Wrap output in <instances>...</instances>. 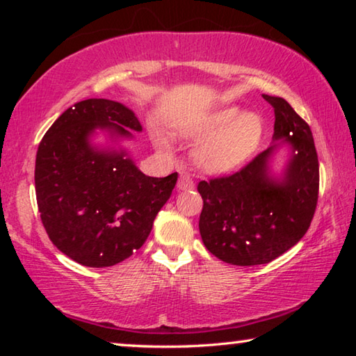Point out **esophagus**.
Returning <instances> with one entry per match:
<instances>
[{"label":"esophagus","instance_id":"esophagus-1","mask_svg":"<svg viewBox=\"0 0 356 356\" xmlns=\"http://www.w3.org/2000/svg\"><path fill=\"white\" fill-rule=\"evenodd\" d=\"M177 188L179 190H193L195 188V182H193V179L188 176V174L184 172L182 176L179 177V182H177Z\"/></svg>","mask_w":356,"mask_h":356}]
</instances>
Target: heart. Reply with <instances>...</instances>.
<instances>
[{"label":"heart","mask_w":356,"mask_h":356,"mask_svg":"<svg viewBox=\"0 0 356 356\" xmlns=\"http://www.w3.org/2000/svg\"><path fill=\"white\" fill-rule=\"evenodd\" d=\"M261 135V118L242 114L237 106L222 108L186 130L193 140L209 138L195 152V163L207 172H225L243 163L254 152Z\"/></svg>","instance_id":"heart-1"}]
</instances>
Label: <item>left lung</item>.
I'll list each match as a JSON object with an SVG mask.
<instances>
[{
  "instance_id": "8db88e82",
  "label": "left lung",
  "mask_w": 356,
  "mask_h": 356,
  "mask_svg": "<svg viewBox=\"0 0 356 356\" xmlns=\"http://www.w3.org/2000/svg\"><path fill=\"white\" fill-rule=\"evenodd\" d=\"M275 110L273 140L291 144L284 176L268 174L273 144L242 170L201 180L204 206L200 232L206 248L222 262L261 265L297 245L314 216L318 197V160L309 125L284 99L262 95Z\"/></svg>"
}]
</instances>
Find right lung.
<instances>
[{"label": "right lung", "instance_id": "obj_1", "mask_svg": "<svg viewBox=\"0 0 356 356\" xmlns=\"http://www.w3.org/2000/svg\"><path fill=\"white\" fill-rule=\"evenodd\" d=\"M129 128L143 130L130 108L81 100L47 130L35 155L42 225L59 251L86 267H111L140 250L177 182V172L149 177L125 150L89 144L95 130L131 138Z\"/></svg>", "mask_w": 356, "mask_h": 356}]
</instances>
